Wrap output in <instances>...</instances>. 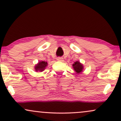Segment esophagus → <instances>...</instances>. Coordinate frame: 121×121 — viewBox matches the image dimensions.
I'll return each instance as SVG.
<instances>
[{
    "label": "esophagus",
    "mask_w": 121,
    "mask_h": 121,
    "mask_svg": "<svg viewBox=\"0 0 121 121\" xmlns=\"http://www.w3.org/2000/svg\"><path fill=\"white\" fill-rule=\"evenodd\" d=\"M57 60L59 61H62L64 60V59L62 57H59L57 58Z\"/></svg>",
    "instance_id": "34e87169"
}]
</instances>
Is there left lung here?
<instances>
[{"instance_id": "left-lung-1", "label": "left lung", "mask_w": 121, "mask_h": 121, "mask_svg": "<svg viewBox=\"0 0 121 121\" xmlns=\"http://www.w3.org/2000/svg\"><path fill=\"white\" fill-rule=\"evenodd\" d=\"M73 67L74 68V70L76 72V73H80L82 71L83 66L80 62H75L74 64H73Z\"/></svg>"}]
</instances>
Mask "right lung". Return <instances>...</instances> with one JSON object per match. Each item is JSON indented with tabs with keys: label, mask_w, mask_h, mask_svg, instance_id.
Instances as JSON below:
<instances>
[{
	"label": "right lung",
	"mask_w": 121,
	"mask_h": 121,
	"mask_svg": "<svg viewBox=\"0 0 121 121\" xmlns=\"http://www.w3.org/2000/svg\"><path fill=\"white\" fill-rule=\"evenodd\" d=\"M47 65H48V64H47V62L44 61H40L39 62L38 64H37L35 66V70H36V71H38L39 70V71L42 72L45 69Z\"/></svg>",
	"instance_id": "1"
}]
</instances>
